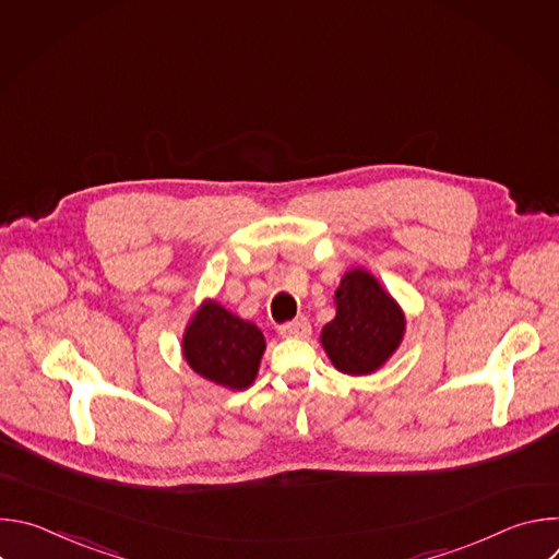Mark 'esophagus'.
<instances>
[{"mask_svg": "<svg viewBox=\"0 0 559 559\" xmlns=\"http://www.w3.org/2000/svg\"><path fill=\"white\" fill-rule=\"evenodd\" d=\"M278 332L283 338H307L311 334V325L305 316H300V318H294V321L281 325Z\"/></svg>", "mask_w": 559, "mask_h": 559, "instance_id": "34e87169", "label": "esophagus"}]
</instances>
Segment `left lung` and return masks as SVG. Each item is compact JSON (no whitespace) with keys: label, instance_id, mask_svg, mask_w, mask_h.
Returning <instances> with one entry per match:
<instances>
[{"label":"left lung","instance_id":"1","mask_svg":"<svg viewBox=\"0 0 559 559\" xmlns=\"http://www.w3.org/2000/svg\"><path fill=\"white\" fill-rule=\"evenodd\" d=\"M336 316L321 332L332 365L347 376L380 369L405 336V313L367 270H349L334 296Z\"/></svg>","mask_w":559,"mask_h":559}]
</instances>
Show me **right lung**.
<instances>
[{
    "label": "right lung",
    "instance_id": "add662e5",
    "mask_svg": "<svg viewBox=\"0 0 559 559\" xmlns=\"http://www.w3.org/2000/svg\"><path fill=\"white\" fill-rule=\"evenodd\" d=\"M263 352L261 330L216 300H203L183 334L188 365L205 380L227 389H248L254 382Z\"/></svg>",
    "mask_w": 559,
    "mask_h": 559
}]
</instances>
